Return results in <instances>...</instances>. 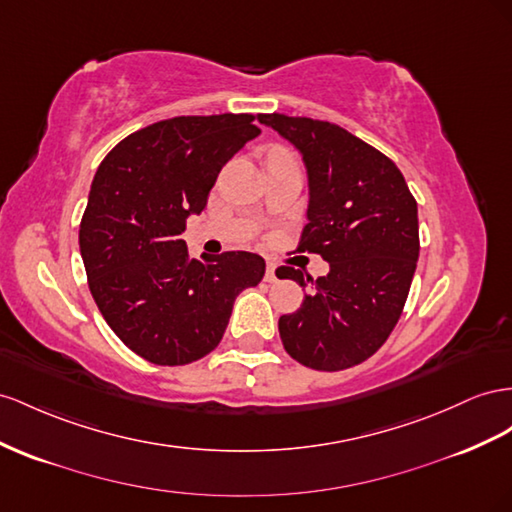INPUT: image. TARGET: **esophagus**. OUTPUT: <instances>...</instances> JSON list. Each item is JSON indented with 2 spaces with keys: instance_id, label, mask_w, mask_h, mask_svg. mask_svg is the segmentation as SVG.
Segmentation results:
<instances>
[{
  "instance_id": "obj_1",
  "label": "esophagus",
  "mask_w": 512,
  "mask_h": 512,
  "mask_svg": "<svg viewBox=\"0 0 512 512\" xmlns=\"http://www.w3.org/2000/svg\"><path fill=\"white\" fill-rule=\"evenodd\" d=\"M265 282H269V284H273V282H278V269H275V265H267V271H265Z\"/></svg>"
}]
</instances>
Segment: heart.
<instances>
[{
    "instance_id": "obj_1",
    "label": "heart",
    "mask_w": 512,
    "mask_h": 512,
    "mask_svg": "<svg viewBox=\"0 0 512 512\" xmlns=\"http://www.w3.org/2000/svg\"><path fill=\"white\" fill-rule=\"evenodd\" d=\"M273 155H275V157H286V155L282 153V150H275V153H273Z\"/></svg>"
}]
</instances>
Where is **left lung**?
I'll return each instance as SVG.
<instances>
[{
  "instance_id": "1",
  "label": "left lung",
  "mask_w": 512,
  "mask_h": 512,
  "mask_svg": "<svg viewBox=\"0 0 512 512\" xmlns=\"http://www.w3.org/2000/svg\"><path fill=\"white\" fill-rule=\"evenodd\" d=\"M293 144L308 170V224L297 252L321 254L329 273L306 278L280 267L278 278L312 288L301 308L280 316L286 353L314 370L366 362L403 314L416 273L418 204L392 159L325 120L260 114Z\"/></svg>"
}]
</instances>
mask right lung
I'll return each mask as SVG.
<instances>
[{
  "label": "right lung",
  "instance_id": "obj_1",
  "mask_svg": "<svg viewBox=\"0 0 512 512\" xmlns=\"http://www.w3.org/2000/svg\"><path fill=\"white\" fill-rule=\"evenodd\" d=\"M252 114L178 116L131 133L94 174L79 226L90 293L127 347L183 366L222 340L234 299L265 275L252 252L191 258L183 241L217 174L260 135Z\"/></svg>",
  "mask_w": 512,
  "mask_h": 512
}]
</instances>
